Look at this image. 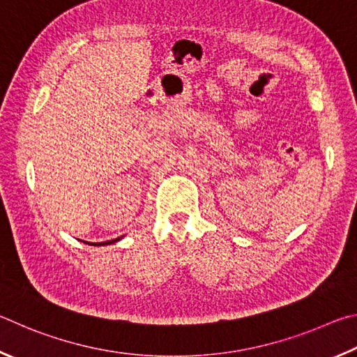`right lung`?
Segmentation results:
<instances>
[{
	"label": "right lung",
	"mask_w": 357,
	"mask_h": 357,
	"mask_svg": "<svg viewBox=\"0 0 357 357\" xmlns=\"http://www.w3.org/2000/svg\"><path fill=\"white\" fill-rule=\"evenodd\" d=\"M122 236H119V238H116V240H109V241H103V243H91V245H93V246H105V245H112V243H116V241H119L121 240ZM87 243V241H86Z\"/></svg>",
	"instance_id": "1"
}]
</instances>
